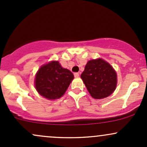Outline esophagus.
<instances>
[{"mask_svg":"<svg viewBox=\"0 0 147 147\" xmlns=\"http://www.w3.org/2000/svg\"><path fill=\"white\" fill-rule=\"evenodd\" d=\"M74 76H75V77H78L79 76V74L78 72H75V73H74Z\"/></svg>","mask_w":147,"mask_h":147,"instance_id":"obj_1","label":"esophagus"}]
</instances>
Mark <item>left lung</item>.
Listing matches in <instances>:
<instances>
[{
  "label": "left lung",
  "mask_w": 147,
  "mask_h": 147,
  "mask_svg": "<svg viewBox=\"0 0 147 147\" xmlns=\"http://www.w3.org/2000/svg\"><path fill=\"white\" fill-rule=\"evenodd\" d=\"M88 91L94 99L111 95L117 86V74L113 68L102 59L88 61L81 75Z\"/></svg>",
  "instance_id": "1"
}]
</instances>
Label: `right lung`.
<instances>
[{
	"mask_svg": "<svg viewBox=\"0 0 147 147\" xmlns=\"http://www.w3.org/2000/svg\"><path fill=\"white\" fill-rule=\"evenodd\" d=\"M73 79V74L70 70L62 68L59 61H52L38 69L35 76V88L45 98L59 99Z\"/></svg>",
	"mask_w": 147,
	"mask_h": 147,
	"instance_id": "1",
	"label": "right lung"
}]
</instances>
